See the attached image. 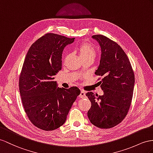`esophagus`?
<instances>
[{
  "label": "esophagus",
  "mask_w": 153,
  "mask_h": 153,
  "mask_svg": "<svg viewBox=\"0 0 153 153\" xmlns=\"http://www.w3.org/2000/svg\"><path fill=\"white\" fill-rule=\"evenodd\" d=\"M79 96V97H81V98H84V97H85V92L84 91H81L80 94Z\"/></svg>",
  "instance_id": "esophagus-1"
}]
</instances>
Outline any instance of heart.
<instances>
[{
  "instance_id": "1",
  "label": "heart",
  "mask_w": 153,
  "mask_h": 153,
  "mask_svg": "<svg viewBox=\"0 0 153 153\" xmlns=\"http://www.w3.org/2000/svg\"><path fill=\"white\" fill-rule=\"evenodd\" d=\"M77 52L79 56L86 59L88 58H94L96 55V50L95 47L90 43L84 42L77 48Z\"/></svg>"
}]
</instances>
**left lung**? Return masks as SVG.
<instances>
[{"instance_id": "8db88e82", "label": "left lung", "mask_w": 153, "mask_h": 153, "mask_svg": "<svg viewBox=\"0 0 153 153\" xmlns=\"http://www.w3.org/2000/svg\"><path fill=\"white\" fill-rule=\"evenodd\" d=\"M92 38L101 46L100 64L95 74L103 77L100 82L104 94H86L91 102L87 115L96 127L110 128L127 114L134 91V74L127 56L117 43L103 35H94Z\"/></svg>"}]
</instances>
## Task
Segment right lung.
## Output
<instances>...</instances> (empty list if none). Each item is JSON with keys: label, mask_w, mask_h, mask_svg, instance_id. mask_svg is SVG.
<instances>
[{"label": "right lung", "mask_w": 153, "mask_h": 153, "mask_svg": "<svg viewBox=\"0 0 153 153\" xmlns=\"http://www.w3.org/2000/svg\"><path fill=\"white\" fill-rule=\"evenodd\" d=\"M74 38L46 33L33 42L26 54L19 77L25 111L37 128L53 131L63 125L80 90L56 88L53 76L61 70L62 53Z\"/></svg>", "instance_id": "1"}]
</instances>
